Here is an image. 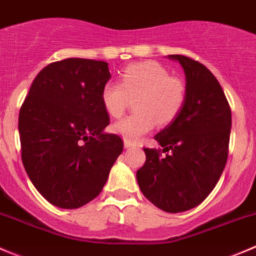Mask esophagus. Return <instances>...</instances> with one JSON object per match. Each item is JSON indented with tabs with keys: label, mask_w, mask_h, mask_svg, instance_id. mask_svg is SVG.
Listing matches in <instances>:
<instances>
[{
	"label": "esophagus",
	"mask_w": 256,
	"mask_h": 256,
	"mask_svg": "<svg viewBox=\"0 0 256 256\" xmlns=\"http://www.w3.org/2000/svg\"><path fill=\"white\" fill-rule=\"evenodd\" d=\"M134 146H136V143H133L132 140H128V139H124V148H132Z\"/></svg>",
	"instance_id": "obj_1"
}]
</instances>
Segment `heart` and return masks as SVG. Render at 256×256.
<instances>
[{"instance_id": "obj_1", "label": "heart", "mask_w": 256, "mask_h": 256, "mask_svg": "<svg viewBox=\"0 0 256 256\" xmlns=\"http://www.w3.org/2000/svg\"><path fill=\"white\" fill-rule=\"evenodd\" d=\"M134 98L136 113L112 127L114 133L132 142L152 130L156 123L166 126L180 113L186 100V86L159 63H134L123 70L120 83L110 80L103 86L100 100L106 112L118 118L124 113L129 100Z\"/></svg>"}]
</instances>
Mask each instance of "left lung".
Returning a JSON list of instances; mask_svg holds the SVG:
<instances>
[{
  "label": "left lung",
  "instance_id": "left-lung-1",
  "mask_svg": "<svg viewBox=\"0 0 256 256\" xmlns=\"http://www.w3.org/2000/svg\"><path fill=\"white\" fill-rule=\"evenodd\" d=\"M168 57L183 67L186 100L173 122L154 136L163 149L144 148L146 163L136 172V182L154 206L180 213L199 206L224 170L232 110L206 66L182 54Z\"/></svg>",
  "mask_w": 256,
  "mask_h": 256
}]
</instances>
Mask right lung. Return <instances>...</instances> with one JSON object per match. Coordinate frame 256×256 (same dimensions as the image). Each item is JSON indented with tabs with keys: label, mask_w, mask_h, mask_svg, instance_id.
<instances>
[{
	"label": "right lung",
	"mask_w": 256,
	"mask_h": 256,
	"mask_svg": "<svg viewBox=\"0 0 256 256\" xmlns=\"http://www.w3.org/2000/svg\"><path fill=\"white\" fill-rule=\"evenodd\" d=\"M110 78L103 60L53 62L36 76L20 110L22 163L34 188L58 208L93 200L123 150L120 136L103 132L110 116L100 93Z\"/></svg>",
	"instance_id": "add662e5"
}]
</instances>
